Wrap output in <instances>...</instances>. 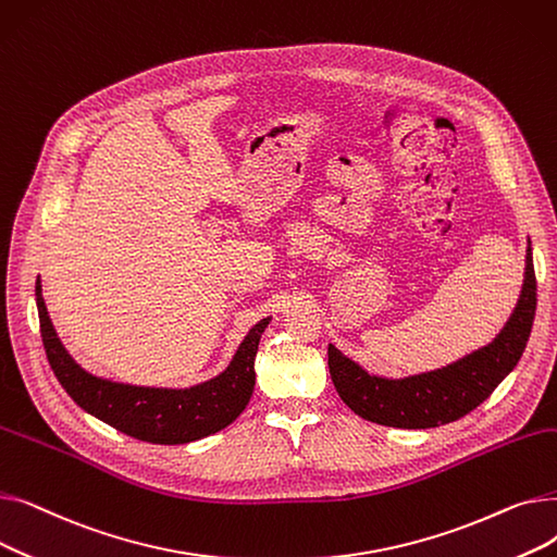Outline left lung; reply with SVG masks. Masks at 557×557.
Returning a JSON list of instances; mask_svg holds the SVG:
<instances>
[{
    "label": "left lung",
    "mask_w": 557,
    "mask_h": 557,
    "mask_svg": "<svg viewBox=\"0 0 557 557\" xmlns=\"http://www.w3.org/2000/svg\"><path fill=\"white\" fill-rule=\"evenodd\" d=\"M537 307L531 246L519 302L487 347L426 374L406 379L372 376L330 345V374L341 399L368 422L397 429H433L465 418L483 404L519 363L529 343Z\"/></svg>",
    "instance_id": "8db88e82"
}]
</instances>
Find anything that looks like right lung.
<instances>
[{"label": "right lung", "mask_w": 557, "mask_h": 557, "mask_svg": "<svg viewBox=\"0 0 557 557\" xmlns=\"http://www.w3.org/2000/svg\"><path fill=\"white\" fill-rule=\"evenodd\" d=\"M36 302L42 345L58 382L83 411L137 441L153 445L200 441L232 424L250 401L255 388V355L271 318L259 320L248 332L225 372L194 388L169 391L114 384L85 372L55 336L42 300L40 277L36 282Z\"/></svg>", "instance_id": "1"}]
</instances>
